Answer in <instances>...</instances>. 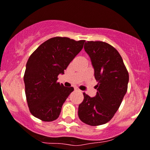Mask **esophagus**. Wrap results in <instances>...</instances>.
I'll return each instance as SVG.
<instances>
[{"label": "esophagus", "mask_w": 150, "mask_h": 150, "mask_svg": "<svg viewBox=\"0 0 150 150\" xmlns=\"http://www.w3.org/2000/svg\"><path fill=\"white\" fill-rule=\"evenodd\" d=\"M75 89H76V90H77V91H80V90H79V89H78V88H75Z\"/></svg>", "instance_id": "obj_1"}]
</instances>
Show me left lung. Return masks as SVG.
Returning <instances> with one entry per match:
<instances>
[{
  "label": "left lung",
  "instance_id": "left-lung-1",
  "mask_svg": "<svg viewBox=\"0 0 150 150\" xmlns=\"http://www.w3.org/2000/svg\"><path fill=\"white\" fill-rule=\"evenodd\" d=\"M98 84L95 97L83 93L84 99L78 107V116L85 124L99 126L106 124L119 109L127 91L129 73L119 52L103 42L85 43Z\"/></svg>",
  "mask_w": 150,
  "mask_h": 150
}]
</instances>
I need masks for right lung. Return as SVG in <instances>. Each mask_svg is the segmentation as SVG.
Masks as SVG:
<instances>
[{
	"mask_svg": "<svg viewBox=\"0 0 150 150\" xmlns=\"http://www.w3.org/2000/svg\"><path fill=\"white\" fill-rule=\"evenodd\" d=\"M85 40L57 37L42 43L29 57L23 80L31 114L44 121L56 120L63 103L74 91L57 83L71 61L83 47Z\"/></svg>",
	"mask_w": 150,
	"mask_h": 150,
	"instance_id": "obj_1",
	"label": "right lung"
}]
</instances>
